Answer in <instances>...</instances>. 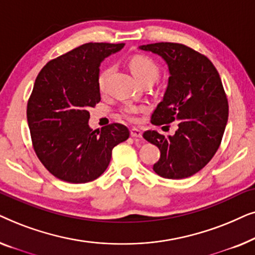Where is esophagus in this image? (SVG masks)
Instances as JSON below:
<instances>
[{"mask_svg":"<svg viewBox=\"0 0 255 255\" xmlns=\"http://www.w3.org/2000/svg\"><path fill=\"white\" fill-rule=\"evenodd\" d=\"M130 133H131V137L133 138H141L142 135V132L137 128H132L130 130Z\"/></svg>","mask_w":255,"mask_h":255,"instance_id":"1","label":"esophagus"}]
</instances>
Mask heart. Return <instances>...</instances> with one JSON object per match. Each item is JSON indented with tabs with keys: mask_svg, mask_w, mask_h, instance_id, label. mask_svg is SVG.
<instances>
[{
	"mask_svg": "<svg viewBox=\"0 0 255 255\" xmlns=\"http://www.w3.org/2000/svg\"><path fill=\"white\" fill-rule=\"evenodd\" d=\"M130 69L137 80H139L141 83L145 81H153L154 82L160 74L159 66L156 65V62L153 60L152 58L147 57V55H134L130 60ZM113 73V67L108 66L100 73L99 80V88L101 92H103L106 89L108 79ZM146 108L141 106H127L122 109V115L125 118H128V121L134 122L137 121V115L145 111Z\"/></svg>",
	"mask_w": 255,
	"mask_h": 255,
	"instance_id": "heart-1",
	"label": "heart"
}]
</instances>
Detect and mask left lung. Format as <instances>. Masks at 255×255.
I'll list each match as a JSON object with an SVG mask.
<instances>
[{"label": "left lung", "mask_w": 255, "mask_h": 255, "mask_svg": "<svg viewBox=\"0 0 255 255\" xmlns=\"http://www.w3.org/2000/svg\"><path fill=\"white\" fill-rule=\"evenodd\" d=\"M168 65V86L152 114L154 125L177 122L174 135L145 131L142 137L160 149L153 170L165 179H186L203 168L221 145L229 104L221 76L212 62L197 51L177 43L141 45Z\"/></svg>", "instance_id": "8db88e82"}]
</instances>
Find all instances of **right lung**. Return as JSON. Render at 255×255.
Here are the masks:
<instances>
[{
    "instance_id": "1",
    "label": "right lung",
    "mask_w": 255,
    "mask_h": 255,
    "mask_svg": "<svg viewBox=\"0 0 255 255\" xmlns=\"http://www.w3.org/2000/svg\"><path fill=\"white\" fill-rule=\"evenodd\" d=\"M124 44L87 43L41 68L27 102L34 152L48 172L69 183L102 175L115 146L130 135L123 124L89 128V108L101 101L97 80L104 58Z\"/></svg>"
}]
</instances>
